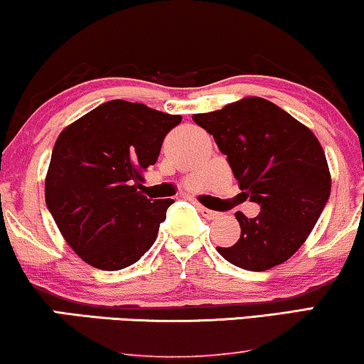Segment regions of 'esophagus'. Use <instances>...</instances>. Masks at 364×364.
<instances>
[{
  "label": "esophagus",
  "mask_w": 364,
  "mask_h": 364,
  "mask_svg": "<svg viewBox=\"0 0 364 364\" xmlns=\"http://www.w3.org/2000/svg\"><path fill=\"white\" fill-rule=\"evenodd\" d=\"M198 210H200V213L203 215L205 218H208V220H213V218H216V216H218V213H216V211L205 208V206H198Z\"/></svg>",
  "instance_id": "esophagus-1"
}]
</instances>
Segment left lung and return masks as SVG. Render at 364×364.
Returning <instances> with one entry per match:
<instances>
[{
    "instance_id": "1",
    "label": "left lung",
    "mask_w": 364,
    "mask_h": 364,
    "mask_svg": "<svg viewBox=\"0 0 364 364\" xmlns=\"http://www.w3.org/2000/svg\"><path fill=\"white\" fill-rule=\"evenodd\" d=\"M227 156L242 198L260 206L255 218L237 211L242 233L216 247L230 264L264 272L296 254L331 195L328 161L317 137L279 105L248 97L193 116Z\"/></svg>"
}]
</instances>
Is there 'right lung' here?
<instances>
[{"mask_svg":"<svg viewBox=\"0 0 364 364\" xmlns=\"http://www.w3.org/2000/svg\"><path fill=\"white\" fill-rule=\"evenodd\" d=\"M181 116L109 100L60 132L45 201L68 245L100 270L136 264L153 247L174 201L142 195L141 173L158 161Z\"/></svg>","mask_w":364,"mask_h":364,"instance_id":"right-lung-1","label":"right lung"}]
</instances>
